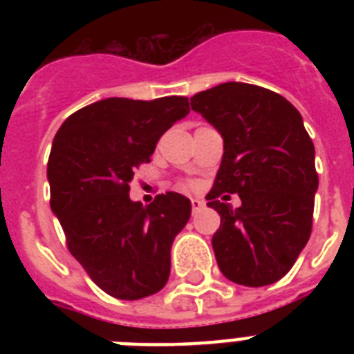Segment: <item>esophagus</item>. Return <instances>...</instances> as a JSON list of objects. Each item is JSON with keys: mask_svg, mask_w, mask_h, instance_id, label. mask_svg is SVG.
I'll return each mask as SVG.
<instances>
[{"mask_svg": "<svg viewBox=\"0 0 354 354\" xmlns=\"http://www.w3.org/2000/svg\"><path fill=\"white\" fill-rule=\"evenodd\" d=\"M191 205H193V213H198V211H202L205 207L204 200H200V198L191 200Z\"/></svg>", "mask_w": 354, "mask_h": 354, "instance_id": "34e87169", "label": "esophagus"}]
</instances>
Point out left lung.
Segmentation results:
<instances>
[{"mask_svg":"<svg viewBox=\"0 0 354 354\" xmlns=\"http://www.w3.org/2000/svg\"><path fill=\"white\" fill-rule=\"evenodd\" d=\"M191 108L224 139L205 196L221 215L211 241L218 268L236 285H272L294 266L313 232L318 172L301 113L279 93L244 82L200 91ZM235 192L239 208L229 204Z\"/></svg>","mask_w":354,"mask_h":354,"instance_id":"1","label":"left lung"}]
</instances>
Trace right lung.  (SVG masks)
I'll use <instances>...</instances> for the list:
<instances>
[{
    "label": "right lung",
    "mask_w": 354,
    "mask_h": 354,
    "mask_svg": "<svg viewBox=\"0 0 354 354\" xmlns=\"http://www.w3.org/2000/svg\"><path fill=\"white\" fill-rule=\"evenodd\" d=\"M187 113V97H110L71 113L53 139V213L71 255L118 299L152 296L169 281L172 241L187 224L191 200L169 191L143 205L130 200L128 183Z\"/></svg>",
    "instance_id": "right-lung-1"
}]
</instances>
